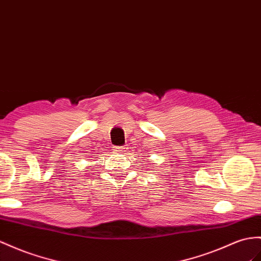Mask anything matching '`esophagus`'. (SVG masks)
<instances>
[{
	"mask_svg": "<svg viewBox=\"0 0 261 261\" xmlns=\"http://www.w3.org/2000/svg\"><path fill=\"white\" fill-rule=\"evenodd\" d=\"M124 146H116L115 148V151H117V152H124Z\"/></svg>",
	"mask_w": 261,
	"mask_h": 261,
	"instance_id": "obj_1",
	"label": "esophagus"
}]
</instances>
